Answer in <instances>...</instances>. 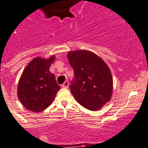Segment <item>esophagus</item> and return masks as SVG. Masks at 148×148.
<instances>
[{
  "label": "esophagus",
  "instance_id": "34e87169",
  "mask_svg": "<svg viewBox=\"0 0 148 148\" xmlns=\"http://www.w3.org/2000/svg\"><path fill=\"white\" fill-rule=\"evenodd\" d=\"M68 86H69V82L68 81H65V82L62 85V87L63 88H68Z\"/></svg>",
  "mask_w": 148,
  "mask_h": 148
}]
</instances>
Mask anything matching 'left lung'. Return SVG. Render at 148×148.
Masks as SVG:
<instances>
[{"label":"left lung","instance_id":"left-lung-1","mask_svg":"<svg viewBox=\"0 0 148 148\" xmlns=\"http://www.w3.org/2000/svg\"><path fill=\"white\" fill-rule=\"evenodd\" d=\"M67 57L74 70L70 90L82 107L99 110L109 102L113 92V77L107 63L91 51H69Z\"/></svg>","mask_w":148,"mask_h":148}]
</instances>
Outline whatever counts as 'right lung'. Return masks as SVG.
Returning a JSON list of instances; mask_svg holds the SVG:
<instances>
[{"label":"right lung","instance_id":"1","mask_svg":"<svg viewBox=\"0 0 148 148\" xmlns=\"http://www.w3.org/2000/svg\"><path fill=\"white\" fill-rule=\"evenodd\" d=\"M55 57H35L26 66L19 79L17 95L22 104L32 112H41L52 103L60 87L50 67Z\"/></svg>","mask_w":148,"mask_h":148}]
</instances>
